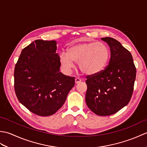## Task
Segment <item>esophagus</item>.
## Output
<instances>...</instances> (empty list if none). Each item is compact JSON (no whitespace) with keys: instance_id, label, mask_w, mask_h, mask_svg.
I'll use <instances>...</instances> for the list:
<instances>
[{"instance_id":"34e87169","label":"esophagus","mask_w":147,"mask_h":147,"mask_svg":"<svg viewBox=\"0 0 147 147\" xmlns=\"http://www.w3.org/2000/svg\"><path fill=\"white\" fill-rule=\"evenodd\" d=\"M81 82H82V80H81V79L80 78H76L75 79V83H76V84L80 83Z\"/></svg>"}]
</instances>
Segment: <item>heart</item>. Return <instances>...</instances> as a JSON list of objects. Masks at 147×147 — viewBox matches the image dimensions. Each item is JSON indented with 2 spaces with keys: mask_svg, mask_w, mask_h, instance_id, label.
<instances>
[{
  "mask_svg": "<svg viewBox=\"0 0 147 147\" xmlns=\"http://www.w3.org/2000/svg\"><path fill=\"white\" fill-rule=\"evenodd\" d=\"M111 52L107 46L101 42H82L71 45L67 52L60 55L62 65L69 70L79 62L80 70L87 75H94L107 65Z\"/></svg>",
  "mask_w": 147,
  "mask_h": 147,
  "instance_id": "1",
  "label": "heart"
}]
</instances>
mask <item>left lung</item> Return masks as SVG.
<instances>
[{"instance_id": "8db88e82", "label": "left lung", "mask_w": 147, "mask_h": 147, "mask_svg": "<svg viewBox=\"0 0 147 147\" xmlns=\"http://www.w3.org/2000/svg\"><path fill=\"white\" fill-rule=\"evenodd\" d=\"M101 39L110 47V61L104 70L86 76L85 100L93 112L105 116L116 113L128 104L136 71L131 54L119 42L111 37Z\"/></svg>"}]
</instances>
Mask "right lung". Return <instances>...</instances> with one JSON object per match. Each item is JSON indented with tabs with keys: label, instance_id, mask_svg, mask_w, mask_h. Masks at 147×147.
I'll return each instance as SVG.
<instances>
[{
	"label": "right lung",
	"instance_id": "right-lung-1",
	"mask_svg": "<svg viewBox=\"0 0 147 147\" xmlns=\"http://www.w3.org/2000/svg\"><path fill=\"white\" fill-rule=\"evenodd\" d=\"M57 42L36 40L22 50L14 69L18 100L40 116L55 114L66 100L75 78L60 72Z\"/></svg>",
	"mask_w": 147,
	"mask_h": 147
}]
</instances>
